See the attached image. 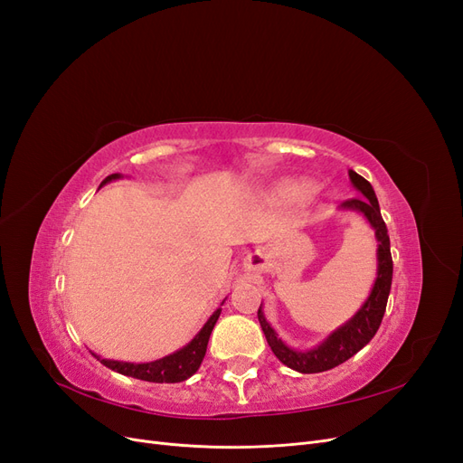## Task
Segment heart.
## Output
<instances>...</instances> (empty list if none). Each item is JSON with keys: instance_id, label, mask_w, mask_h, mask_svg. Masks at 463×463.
<instances>
[{"instance_id": "heart-1", "label": "heart", "mask_w": 463, "mask_h": 463, "mask_svg": "<svg viewBox=\"0 0 463 463\" xmlns=\"http://www.w3.org/2000/svg\"><path fill=\"white\" fill-rule=\"evenodd\" d=\"M309 193H311V187L303 184V181H286V184H282L278 189L279 197L286 201H301Z\"/></svg>"}]
</instances>
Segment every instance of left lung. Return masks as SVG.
I'll use <instances>...</instances> for the list:
<instances>
[{"label":"left lung","mask_w":463,"mask_h":463,"mask_svg":"<svg viewBox=\"0 0 463 463\" xmlns=\"http://www.w3.org/2000/svg\"><path fill=\"white\" fill-rule=\"evenodd\" d=\"M349 177H352V184L363 193V197L347 199L340 206L357 210V213L365 216L374 228L378 240V278L367 303L361 307L359 313L349 320L347 325L335 330L325 344L318 345L317 349H311V352H293V349L284 345L282 340H278V335L274 334L269 322L264 320L260 309L257 313L262 332L266 335V342H269L274 355L282 361L286 367L305 374L330 371L342 365L349 357H354L359 349H363L373 340V335L376 334L378 326H381L386 311L388 293L392 286V255L388 230L381 216V208H378L376 194L369 181L355 172H349Z\"/></svg>","instance_id":"8db88e82"}]
</instances>
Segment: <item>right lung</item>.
I'll return each mask as SVG.
<instances>
[{"label":"right lung","mask_w":463,"mask_h":463,"mask_svg":"<svg viewBox=\"0 0 463 463\" xmlns=\"http://www.w3.org/2000/svg\"><path fill=\"white\" fill-rule=\"evenodd\" d=\"M119 174H111L108 175L102 185H106L108 181L118 179ZM100 185V187H102ZM220 317V309L208 318L206 325L203 326V330L194 335V340L191 344H187L184 349L179 352L162 357L158 361L152 363H121V361H108V359H100L102 365H106L108 369L116 371L119 374L125 376H133L138 378V381H146V383H181L187 381L191 374L197 373V369L201 367L203 357L206 354V345H208V338L213 334V328L216 325V320Z\"/></svg>","instance_id":"add662e5"}]
</instances>
